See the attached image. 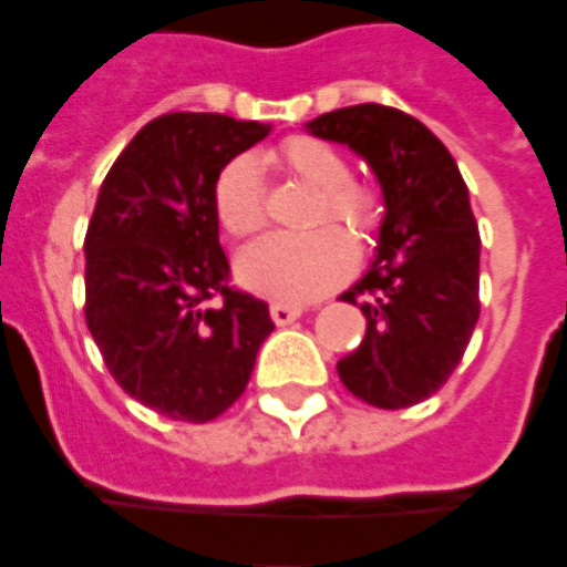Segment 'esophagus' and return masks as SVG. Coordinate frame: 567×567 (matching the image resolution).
<instances>
[{
  "label": "esophagus",
  "mask_w": 567,
  "mask_h": 567,
  "mask_svg": "<svg viewBox=\"0 0 567 567\" xmlns=\"http://www.w3.org/2000/svg\"><path fill=\"white\" fill-rule=\"evenodd\" d=\"M302 317V308L299 305H271V320H275L277 327H290Z\"/></svg>",
  "instance_id": "34e87169"
}]
</instances>
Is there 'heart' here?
I'll use <instances>...</instances> for the list:
<instances>
[{
    "label": "heart",
    "instance_id": "b5f03b06",
    "mask_svg": "<svg viewBox=\"0 0 567 567\" xmlns=\"http://www.w3.org/2000/svg\"><path fill=\"white\" fill-rule=\"evenodd\" d=\"M268 164L292 179L315 188L308 204L305 235H275L240 252L238 277L247 290L275 302H311L344 284L357 265L354 240L339 226L351 228L357 238H369L381 226L379 188L351 176V164L339 148L317 136H287ZM213 213L231 238H256L268 223V204L259 167L247 155H238L219 167L213 179Z\"/></svg>",
    "mask_w": 567,
    "mask_h": 567
}]
</instances>
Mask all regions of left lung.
Listing matches in <instances>:
<instances>
[{"label": "left lung", "instance_id": "1", "mask_svg": "<svg viewBox=\"0 0 567 567\" xmlns=\"http://www.w3.org/2000/svg\"><path fill=\"white\" fill-rule=\"evenodd\" d=\"M308 127L363 155L388 207L375 262L341 296L360 305L367 336L339 360V379L369 405H415L449 381L480 320V228L464 176L419 118L393 106H344Z\"/></svg>", "mask_w": 567, "mask_h": 567}]
</instances>
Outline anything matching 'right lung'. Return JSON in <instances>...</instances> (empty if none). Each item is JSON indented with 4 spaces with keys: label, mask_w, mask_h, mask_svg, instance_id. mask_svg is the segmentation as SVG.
Returning a JSON list of instances; mask_svg holds the SVG:
<instances>
[{
    "label": "right lung",
    "mask_w": 567,
    "mask_h": 567,
    "mask_svg": "<svg viewBox=\"0 0 567 567\" xmlns=\"http://www.w3.org/2000/svg\"><path fill=\"white\" fill-rule=\"evenodd\" d=\"M268 124L216 112H167L124 146L84 235V323L124 393L188 424L238 400L268 305L231 287L213 179Z\"/></svg>",
    "instance_id": "obj_1"
}]
</instances>
